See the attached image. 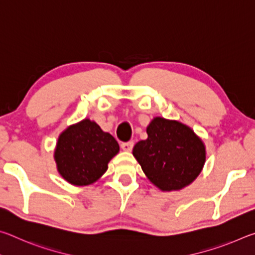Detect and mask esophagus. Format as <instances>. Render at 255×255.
I'll return each instance as SVG.
<instances>
[{
  "instance_id": "esophagus-1",
  "label": "esophagus",
  "mask_w": 255,
  "mask_h": 255,
  "mask_svg": "<svg viewBox=\"0 0 255 255\" xmlns=\"http://www.w3.org/2000/svg\"><path fill=\"white\" fill-rule=\"evenodd\" d=\"M133 147V141H127V143L122 144V148L125 152H130Z\"/></svg>"
}]
</instances>
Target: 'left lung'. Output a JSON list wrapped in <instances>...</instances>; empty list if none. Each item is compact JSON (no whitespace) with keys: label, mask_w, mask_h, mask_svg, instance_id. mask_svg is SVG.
<instances>
[{"label":"left lung","mask_w":255,"mask_h":255,"mask_svg":"<svg viewBox=\"0 0 255 255\" xmlns=\"http://www.w3.org/2000/svg\"><path fill=\"white\" fill-rule=\"evenodd\" d=\"M147 139L133 146L132 155L147 179L161 191L188 187L204 169L206 146L178 120L155 117L146 128Z\"/></svg>","instance_id":"1"}]
</instances>
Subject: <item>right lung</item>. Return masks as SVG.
<instances>
[{
	"mask_svg": "<svg viewBox=\"0 0 255 255\" xmlns=\"http://www.w3.org/2000/svg\"><path fill=\"white\" fill-rule=\"evenodd\" d=\"M118 153L117 140L85 118L60 132L54 159L58 173L68 183L89 185L106 173L108 163Z\"/></svg>",
	"mask_w": 255,
	"mask_h": 255,
	"instance_id": "right-lung-1",
	"label": "right lung"
}]
</instances>
